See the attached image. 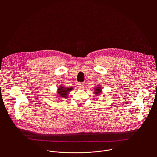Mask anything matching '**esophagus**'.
Masks as SVG:
<instances>
[{
	"instance_id": "esophagus-1",
	"label": "esophagus",
	"mask_w": 157,
	"mask_h": 157,
	"mask_svg": "<svg viewBox=\"0 0 157 157\" xmlns=\"http://www.w3.org/2000/svg\"><path fill=\"white\" fill-rule=\"evenodd\" d=\"M84 86V84L82 82H79L78 83V88L79 89H82L83 88V86Z\"/></svg>"
}]
</instances>
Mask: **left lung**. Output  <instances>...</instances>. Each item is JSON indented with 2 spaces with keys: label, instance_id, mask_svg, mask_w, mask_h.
Returning <instances> with one entry per match:
<instances>
[{
  "label": "left lung",
  "instance_id": "left-lung-1",
  "mask_svg": "<svg viewBox=\"0 0 157 157\" xmlns=\"http://www.w3.org/2000/svg\"><path fill=\"white\" fill-rule=\"evenodd\" d=\"M101 87H97L95 89V94H96V95H98L99 94L101 93Z\"/></svg>",
  "mask_w": 157,
  "mask_h": 157
}]
</instances>
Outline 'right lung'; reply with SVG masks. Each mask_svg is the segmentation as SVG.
<instances>
[{
	"mask_svg": "<svg viewBox=\"0 0 157 157\" xmlns=\"http://www.w3.org/2000/svg\"><path fill=\"white\" fill-rule=\"evenodd\" d=\"M73 87H59L58 88V94L60 97L62 98H67V96H68L70 91L72 90Z\"/></svg>",
	"mask_w": 157,
	"mask_h": 157,
	"instance_id": "right-lung-1",
	"label": "right lung"
}]
</instances>
